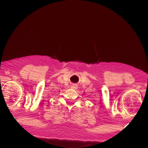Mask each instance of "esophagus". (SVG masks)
Instances as JSON below:
<instances>
[{
    "instance_id": "34e87169",
    "label": "esophagus",
    "mask_w": 148,
    "mask_h": 148,
    "mask_svg": "<svg viewBox=\"0 0 148 148\" xmlns=\"http://www.w3.org/2000/svg\"><path fill=\"white\" fill-rule=\"evenodd\" d=\"M77 85H72V88H73V89H77Z\"/></svg>"
}]
</instances>
